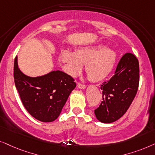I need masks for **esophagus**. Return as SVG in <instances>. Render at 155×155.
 Wrapping results in <instances>:
<instances>
[{"mask_svg":"<svg viewBox=\"0 0 155 155\" xmlns=\"http://www.w3.org/2000/svg\"><path fill=\"white\" fill-rule=\"evenodd\" d=\"M77 86L79 87V88H81V89H84V88H85L86 87V85L85 84H83L81 83H80V82H78L77 83Z\"/></svg>","mask_w":155,"mask_h":155,"instance_id":"1","label":"esophagus"}]
</instances>
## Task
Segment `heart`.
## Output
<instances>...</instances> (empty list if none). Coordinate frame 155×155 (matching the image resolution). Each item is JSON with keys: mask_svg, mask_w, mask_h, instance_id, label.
I'll return each instance as SVG.
<instances>
[{"mask_svg": "<svg viewBox=\"0 0 155 155\" xmlns=\"http://www.w3.org/2000/svg\"><path fill=\"white\" fill-rule=\"evenodd\" d=\"M59 59L64 64L65 71L70 75L75 76L86 64V70L90 79L94 81L106 79L114 67L116 54L104 45L82 47L72 52L62 50Z\"/></svg>", "mask_w": 155, "mask_h": 155, "instance_id": "b5f03b06", "label": "heart"}]
</instances>
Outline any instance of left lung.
<instances>
[{
  "label": "left lung",
  "mask_w": 155,
  "mask_h": 155,
  "mask_svg": "<svg viewBox=\"0 0 155 155\" xmlns=\"http://www.w3.org/2000/svg\"><path fill=\"white\" fill-rule=\"evenodd\" d=\"M139 81L138 59L133 54L125 53L117 64L115 75L101 85L103 101L94 110L97 119L110 123L120 118L135 98Z\"/></svg>",
  "instance_id": "obj_1"
}]
</instances>
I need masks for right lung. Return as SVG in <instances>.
Segmentation results:
<instances>
[{
  "instance_id": "1",
  "label": "right lung",
  "mask_w": 155,
  "mask_h": 155,
  "mask_svg": "<svg viewBox=\"0 0 155 155\" xmlns=\"http://www.w3.org/2000/svg\"><path fill=\"white\" fill-rule=\"evenodd\" d=\"M14 80L28 112L45 123L52 122L59 117L76 85L71 76L59 70L38 77L26 76L18 68L17 56L14 61Z\"/></svg>"
}]
</instances>
